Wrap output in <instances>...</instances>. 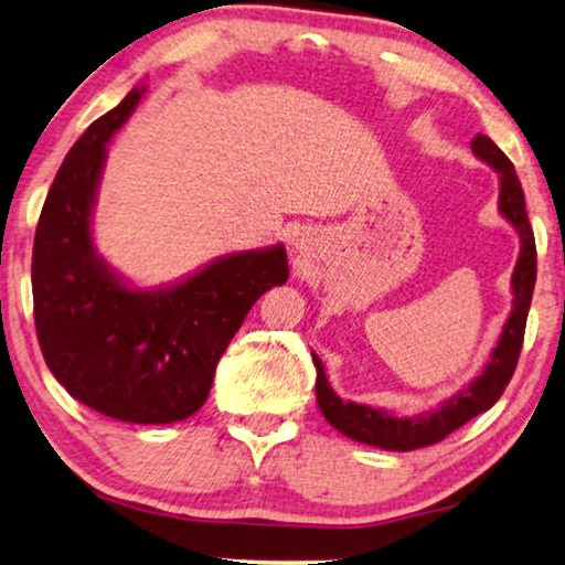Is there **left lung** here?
Listing matches in <instances>:
<instances>
[{"mask_svg":"<svg viewBox=\"0 0 565 565\" xmlns=\"http://www.w3.org/2000/svg\"><path fill=\"white\" fill-rule=\"evenodd\" d=\"M473 154L478 160L498 172V182H501V195H498V210L501 215L515 227L518 237H521V255H518L515 270L511 277L513 288V310L508 316L498 345L493 348L491 358H488L486 367L468 387L450 395L440 408L430 413H418L413 418H403V415H393L387 411L370 408V405H360L353 401H343L335 391H332L322 367L320 358L312 353V363L318 370L316 381V397L326 420L338 428L343 436L353 438L365 446H375L383 450H415L440 443L460 425L473 420L476 415L493 408V403L505 391L508 381H511L518 365V355L523 348V332H525V318H529L533 288H535V237L529 222V212H525V198L521 180H518L513 162L501 152L491 137L478 135L473 142Z\"/></svg>","mask_w":565,"mask_h":565,"instance_id":"obj_1","label":"left lung"}]
</instances>
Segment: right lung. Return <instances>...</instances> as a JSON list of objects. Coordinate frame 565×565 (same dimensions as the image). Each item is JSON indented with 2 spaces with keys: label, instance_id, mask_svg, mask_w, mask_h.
<instances>
[{
  "label": "right lung",
  "instance_id": "right-lung-1",
  "mask_svg": "<svg viewBox=\"0 0 565 565\" xmlns=\"http://www.w3.org/2000/svg\"><path fill=\"white\" fill-rule=\"evenodd\" d=\"M135 87L72 145L34 233V326L52 375L107 418L160 425L202 408L217 360L249 308L288 280L282 245L217 257L168 288L125 282L95 249L92 212L107 142L135 113Z\"/></svg>",
  "mask_w": 565,
  "mask_h": 565
}]
</instances>
